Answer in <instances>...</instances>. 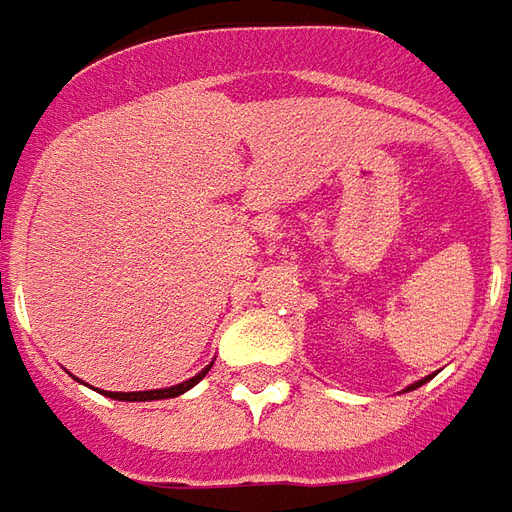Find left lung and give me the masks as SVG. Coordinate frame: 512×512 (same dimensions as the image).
<instances>
[{
	"instance_id": "obj_1",
	"label": "left lung",
	"mask_w": 512,
	"mask_h": 512,
	"mask_svg": "<svg viewBox=\"0 0 512 512\" xmlns=\"http://www.w3.org/2000/svg\"><path fill=\"white\" fill-rule=\"evenodd\" d=\"M433 376H436V373H433ZM433 376H425V378H419V381H414V384H408L406 392H411V389H417V386H422V384H425V381H430V378H433Z\"/></svg>"
}]
</instances>
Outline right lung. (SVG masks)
Listing matches in <instances>:
<instances>
[{
  "mask_svg": "<svg viewBox=\"0 0 512 512\" xmlns=\"http://www.w3.org/2000/svg\"><path fill=\"white\" fill-rule=\"evenodd\" d=\"M213 365V362H211ZM211 365L202 367L200 373L189 381H183V384H175V386H164V389H147V392H106L101 389V395L112 397V400H128V403H145V400H167V397H178L183 392H189L191 386H197L205 378V373L211 370Z\"/></svg>",
  "mask_w": 512,
  "mask_h": 512,
  "instance_id": "add662e5",
  "label": "right lung"
}]
</instances>
